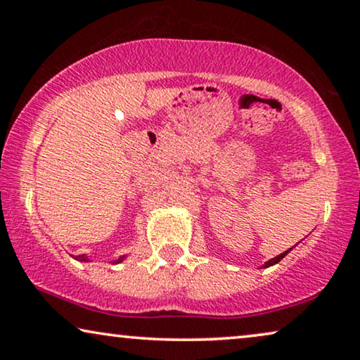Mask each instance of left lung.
<instances>
[{
	"label": "left lung",
	"mask_w": 360,
	"mask_h": 360,
	"mask_svg": "<svg viewBox=\"0 0 360 360\" xmlns=\"http://www.w3.org/2000/svg\"><path fill=\"white\" fill-rule=\"evenodd\" d=\"M290 250H292V248H290L288 250H285V252H282V254H280V255H277V257H274V259L267 260V262H265V264L262 265V267H264V269H267V267H272V265H275V264H278L280 260H282V259L285 257V255H287V254L290 252Z\"/></svg>",
	"instance_id": "1"
}]
</instances>
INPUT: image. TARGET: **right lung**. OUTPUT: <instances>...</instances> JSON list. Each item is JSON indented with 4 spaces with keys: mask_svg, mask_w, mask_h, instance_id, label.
I'll list each match as a JSON object with an SVG mask.
<instances>
[{
    "mask_svg": "<svg viewBox=\"0 0 360 360\" xmlns=\"http://www.w3.org/2000/svg\"><path fill=\"white\" fill-rule=\"evenodd\" d=\"M124 259H126V255H121L120 259L115 260V264H120V262H122V260H124ZM77 260H80V262H90V259H88V255H85V254L77 255Z\"/></svg>",
    "mask_w": 360,
    "mask_h": 360,
    "instance_id": "obj_1",
    "label": "right lung"
}]
</instances>
